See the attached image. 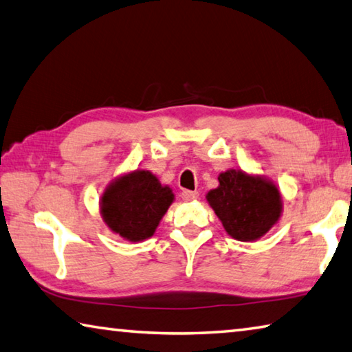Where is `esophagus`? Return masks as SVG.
I'll return each instance as SVG.
<instances>
[{"instance_id": "1", "label": "esophagus", "mask_w": 352, "mask_h": 352, "mask_svg": "<svg viewBox=\"0 0 352 352\" xmlns=\"http://www.w3.org/2000/svg\"><path fill=\"white\" fill-rule=\"evenodd\" d=\"M182 199L184 201H195L199 198V193L198 192H192V190H184V192L181 193Z\"/></svg>"}]
</instances>
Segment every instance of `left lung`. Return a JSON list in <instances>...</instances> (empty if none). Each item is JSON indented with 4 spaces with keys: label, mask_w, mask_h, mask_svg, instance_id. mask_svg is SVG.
Segmentation results:
<instances>
[{
    "label": "left lung",
    "mask_w": 352,
    "mask_h": 352,
    "mask_svg": "<svg viewBox=\"0 0 352 352\" xmlns=\"http://www.w3.org/2000/svg\"><path fill=\"white\" fill-rule=\"evenodd\" d=\"M218 181L219 187L208 192L207 201L230 236L254 241L278 221L281 196L270 182L239 170L221 173Z\"/></svg>",
    "instance_id": "1"
}]
</instances>
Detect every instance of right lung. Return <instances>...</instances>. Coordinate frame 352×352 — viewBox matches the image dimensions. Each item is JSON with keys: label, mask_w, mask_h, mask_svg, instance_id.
<instances>
[{"label": "right lung", "mask_w": 352, "mask_h": 352, "mask_svg": "<svg viewBox=\"0 0 352 352\" xmlns=\"http://www.w3.org/2000/svg\"><path fill=\"white\" fill-rule=\"evenodd\" d=\"M173 202L168 187H162L150 171L135 170L107 188L102 214L113 232L128 241L150 238Z\"/></svg>", "instance_id": "add662e5"}]
</instances>
